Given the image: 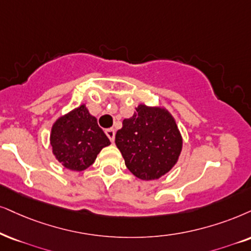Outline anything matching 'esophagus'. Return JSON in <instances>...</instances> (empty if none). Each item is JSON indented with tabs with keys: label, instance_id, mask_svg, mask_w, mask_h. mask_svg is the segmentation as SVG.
Wrapping results in <instances>:
<instances>
[{
	"label": "esophagus",
	"instance_id": "1",
	"mask_svg": "<svg viewBox=\"0 0 251 251\" xmlns=\"http://www.w3.org/2000/svg\"><path fill=\"white\" fill-rule=\"evenodd\" d=\"M105 134H106L107 138L110 139L111 142L115 141V135H116L115 129H113V128H107V129H105Z\"/></svg>",
	"mask_w": 251,
	"mask_h": 251
}]
</instances>
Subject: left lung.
<instances>
[{
  "instance_id": "left-lung-1",
  "label": "left lung",
  "mask_w": 251,
  "mask_h": 251,
  "mask_svg": "<svg viewBox=\"0 0 251 251\" xmlns=\"http://www.w3.org/2000/svg\"><path fill=\"white\" fill-rule=\"evenodd\" d=\"M182 136L168 111L140 104L124 119L116 145L127 169L138 178L157 179L175 166L182 151Z\"/></svg>"
}]
</instances>
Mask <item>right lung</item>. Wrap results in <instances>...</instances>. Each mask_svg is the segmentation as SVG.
Listing matches in <instances>:
<instances>
[{"label": "right lung", "mask_w": 251, "mask_h": 251, "mask_svg": "<svg viewBox=\"0 0 251 251\" xmlns=\"http://www.w3.org/2000/svg\"><path fill=\"white\" fill-rule=\"evenodd\" d=\"M109 145V138L85 105L60 117L50 133V146L56 160L74 171L90 167L102 148Z\"/></svg>", "instance_id": "right-lung-1"}]
</instances>
